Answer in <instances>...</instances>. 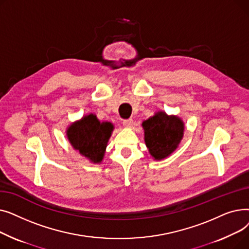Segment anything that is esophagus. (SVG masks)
I'll return each mask as SVG.
<instances>
[{
	"label": "esophagus",
	"instance_id": "34e87169",
	"mask_svg": "<svg viewBox=\"0 0 249 249\" xmlns=\"http://www.w3.org/2000/svg\"><path fill=\"white\" fill-rule=\"evenodd\" d=\"M132 123H133V120L130 118V119H125L123 120V125L125 127H131L132 126Z\"/></svg>",
	"mask_w": 249,
	"mask_h": 249
}]
</instances>
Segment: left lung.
I'll list each match as a JSON object with an SVG mask.
<instances>
[{
	"label": "left lung",
	"instance_id": "8db88e82",
	"mask_svg": "<svg viewBox=\"0 0 249 249\" xmlns=\"http://www.w3.org/2000/svg\"><path fill=\"white\" fill-rule=\"evenodd\" d=\"M146 146L154 160H160L171 154L184 135V123L176 116L159 112L142 123Z\"/></svg>",
	"mask_w": 249,
	"mask_h": 249
}]
</instances>
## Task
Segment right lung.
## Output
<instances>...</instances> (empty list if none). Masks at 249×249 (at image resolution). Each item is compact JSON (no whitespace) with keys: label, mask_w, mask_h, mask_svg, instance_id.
I'll use <instances>...</instances> for the list:
<instances>
[{"label":"right lung","mask_w":249,"mask_h":249,"mask_svg":"<svg viewBox=\"0 0 249 249\" xmlns=\"http://www.w3.org/2000/svg\"><path fill=\"white\" fill-rule=\"evenodd\" d=\"M113 131L110 122L101 123L93 114L84 117L68 129V137L74 149L90 161L101 162Z\"/></svg>","instance_id":"right-lung-1"}]
</instances>
